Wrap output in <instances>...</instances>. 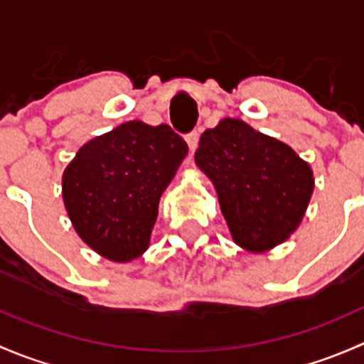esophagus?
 I'll use <instances>...</instances> for the list:
<instances>
[{
    "mask_svg": "<svg viewBox=\"0 0 364 364\" xmlns=\"http://www.w3.org/2000/svg\"><path fill=\"white\" fill-rule=\"evenodd\" d=\"M186 142H188V148L193 151V149L197 148V144H199V132L197 130L190 132V134L186 135Z\"/></svg>",
    "mask_w": 364,
    "mask_h": 364,
    "instance_id": "34e87169",
    "label": "esophagus"
}]
</instances>
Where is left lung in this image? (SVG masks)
<instances>
[{
	"instance_id": "8db88e82",
	"label": "left lung",
	"mask_w": 364,
	"mask_h": 364,
	"mask_svg": "<svg viewBox=\"0 0 364 364\" xmlns=\"http://www.w3.org/2000/svg\"><path fill=\"white\" fill-rule=\"evenodd\" d=\"M196 164L218 192L234 241L260 252L280 245L304 215L314 176L284 142L240 119L220 121L200 135Z\"/></svg>"
}]
</instances>
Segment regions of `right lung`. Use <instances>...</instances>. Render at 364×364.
Returning a JSON list of instances; mask_svg holds the SVG:
<instances>
[{"instance_id":"add662e5","label":"right lung","mask_w":364,"mask_h":364,"mask_svg":"<svg viewBox=\"0 0 364 364\" xmlns=\"http://www.w3.org/2000/svg\"><path fill=\"white\" fill-rule=\"evenodd\" d=\"M188 153L168 124L128 121L77 151L63 174V200L77 234L114 262L146 252L159 200Z\"/></svg>"}]
</instances>
